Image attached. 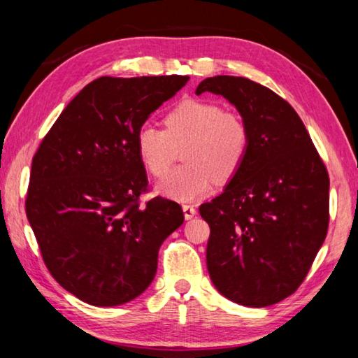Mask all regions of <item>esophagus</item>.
<instances>
[{
    "label": "esophagus",
    "instance_id": "obj_1",
    "mask_svg": "<svg viewBox=\"0 0 358 358\" xmlns=\"http://www.w3.org/2000/svg\"><path fill=\"white\" fill-rule=\"evenodd\" d=\"M183 213H185V217H186V220H191V217L196 216L197 211H196V208L192 207V205H187V203H185V205H183Z\"/></svg>",
    "mask_w": 358,
    "mask_h": 358
}]
</instances>
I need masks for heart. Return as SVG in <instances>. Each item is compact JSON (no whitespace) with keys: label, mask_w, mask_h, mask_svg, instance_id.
Segmentation results:
<instances>
[{"label":"heart","mask_w":358,"mask_h":358,"mask_svg":"<svg viewBox=\"0 0 358 358\" xmlns=\"http://www.w3.org/2000/svg\"><path fill=\"white\" fill-rule=\"evenodd\" d=\"M166 129L142 124L136 134V151L143 167L159 178L172 166L178 150L187 166L169 172L159 192L187 202L213 189L215 178L227 181L238 173L250 151V126L237 112L201 98H185L164 117Z\"/></svg>","instance_id":"1"}]
</instances>
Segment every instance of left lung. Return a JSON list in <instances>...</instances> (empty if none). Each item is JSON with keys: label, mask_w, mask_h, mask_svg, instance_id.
<instances>
[{"label": "left lung", "mask_w": 358, "mask_h": 358, "mask_svg": "<svg viewBox=\"0 0 358 358\" xmlns=\"http://www.w3.org/2000/svg\"><path fill=\"white\" fill-rule=\"evenodd\" d=\"M221 94L250 126V151L221 196L202 203L207 268L220 292L264 308L301 286L327 237L330 178L294 107L245 77L216 76L196 94Z\"/></svg>", "instance_id": "1"}]
</instances>
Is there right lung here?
<instances>
[{
    "label": "right lung",
    "mask_w": 358,
    "mask_h": 358,
    "mask_svg": "<svg viewBox=\"0 0 358 358\" xmlns=\"http://www.w3.org/2000/svg\"><path fill=\"white\" fill-rule=\"evenodd\" d=\"M187 76L99 77L72 99L33 156L27 217L59 286L94 306L134 300L153 281L157 252L185 221L148 191L136 134Z\"/></svg>",
    "instance_id": "1"
}]
</instances>
